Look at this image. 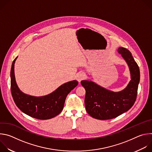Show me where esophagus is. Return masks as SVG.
Returning <instances> with one entry per match:
<instances>
[{"mask_svg":"<svg viewBox=\"0 0 152 152\" xmlns=\"http://www.w3.org/2000/svg\"><path fill=\"white\" fill-rule=\"evenodd\" d=\"M85 76V74H83V73H78V74L77 75V76H76V79H77V80L79 82H80L81 80H82L83 79H84Z\"/></svg>","mask_w":152,"mask_h":152,"instance_id":"34e87169","label":"esophagus"}]
</instances>
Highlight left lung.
<instances>
[{
  "mask_svg": "<svg viewBox=\"0 0 152 152\" xmlns=\"http://www.w3.org/2000/svg\"><path fill=\"white\" fill-rule=\"evenodd\" d=\"M117 51L126 61L131 73V79L124 90L114 92L91 80L80 82L86 91L85 110L96 119L115 118L131 109L137 99L140 79L139 67L129 50L120 47Z\"/></svg>",
  "mask_w": 152,
  "mask_h": 152,
  "instance_id": "left-lung-1",
  "label": "left lung"
}]
</instances>
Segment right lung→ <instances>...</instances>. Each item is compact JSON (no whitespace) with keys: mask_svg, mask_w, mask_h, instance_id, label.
Listing matches in <instances>:
<instances>
[{"mask_svg":"<svg viewBox=\"0 0 152 152\" xmlns=\"http://www.w3.org/2000/svg\"><path fill=\"white\" fill-rule=\"evenodd\" d=\"M13 61L11 69V91L14 101L19 109L26 115L39 120H48L55 117L63 110L68 94L78 84L77 80L65 83L52 93L41 97L23 93L17 85Z\"/></svg>","mask_w":152,"mask_h":152,"instance_id":"1","label":"right lung"}]
</instances>
